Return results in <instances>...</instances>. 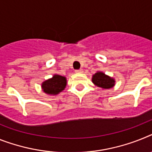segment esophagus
<instances>
[{"instance_id":"34e87169","label":"esophagus","mask_w":152,"mask_h":152,"mask_svg":"<svg viewBox=\"0 0 152 152\" xmlns=\"http://www.w3.org/2000/svg\"><path fill=\"white\" fill-rule=\"evenodd\" d=\"M75 72H77V73H81V72H83V70L82 69H76L75 70Z\"/></svg>"}]
</instances>
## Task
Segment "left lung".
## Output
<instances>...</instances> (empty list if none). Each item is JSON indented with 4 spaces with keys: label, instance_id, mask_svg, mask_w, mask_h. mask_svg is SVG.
I'll list each match as a JSON object with an SVG mask.
<instances>
[{
    "label": "left lung",
    "instance_id": "8db88e82",
    "mask_svg": "<svg viewBox=\"0 0 152 152\" xmlns=\"http://www.w3.org/2000/svg\"><path fill=\"white\" fill-rule=\"evenodd\" d=\"M92 81L95 85L103 89H110L114 86V80L107 76L104 72H97L93 76Z\"/></svg>",
    "mask_w": 152,
    "mask_h": 152
}]
</instances>
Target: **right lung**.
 <instances>
[{
	"label": "right lung",
	"instance_id": "obj_1",
	"mask_svg": "<svg viewBox=\"0 0 152 152\" xmlns=\"http://www.w3.org/2000/svg\"><path fill=\"white\" fill-rule=\"evenodd\" d=\"M66 86V77L59 75H54L52 79L45 81L42 85L43 91L47 94L56 95L59 92L63 90Z\"/></svg>",
	"mask_w": 152,
	"mask_h": 152
}]
</instances>
